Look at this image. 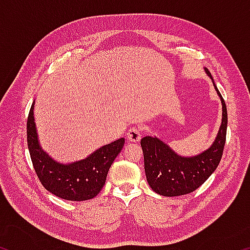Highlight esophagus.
<instances>
[{"mask_svg":"<svg viewBox=\"0 0 250 250\" xmlns=\"http://www.w3.org/2000/svg\"><path fill=\"white\" fill-rule=\"evenodd\" d=\"M126 139H128L130 142H139V141H140V139H141L140 129L135 128V126L131 128L128 131V133H126Z\"/></svg>","mask_w":250,"mask_h":250,"instance_id":"esophagus-1","label":"esophagus"}]
</instances>
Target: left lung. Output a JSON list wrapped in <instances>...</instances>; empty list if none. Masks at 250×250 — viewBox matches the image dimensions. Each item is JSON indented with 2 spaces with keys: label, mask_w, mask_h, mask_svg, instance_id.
I'll use <instances>...</instances> for the list:
<instances>
[{
  "label": "left lung",
  "mask_w": 250,
  "mask_h": 250,
  "mask_svg": "<svg viewBox=\"0 0 250 250\" xmlns=\"http://www.w3.org/2000/svg\"><path fill=\"white\" fill-rule=\"evenodd\" d=\"M205 71L213 80L209 71ZM213 83L222 101L223 117L216 139L208 149L194 156H182L156 137L142 138L146 181L160 195L180 196L192 193L213 174L221 162L226 141L227 108L214 80Z\"/></svg>",
  "instance_id": "left-lung-1"
}]
</instances>
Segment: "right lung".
Returning a JSON list of instances; mask_svg holds the SVG:
<instances>
[{"label":"right lung","mask_w":250,"mask_h":250,"mask_svg":"<svg viewBox=\"0 0 250 250\" xmlns=\"http://www.w3.org/2000/svg\"><path fill=\"white\" fill-rule=\"evenodd\" d=\"M34 104L35 101L27 118V146L41 183L48 192L67 201H87L98 195L110 167L124 147L125 139L99 147L83 160L59 163L41 147L34 121Z\"/></svg>","instance_id":"right-lung-1"}]
</instances>
